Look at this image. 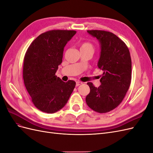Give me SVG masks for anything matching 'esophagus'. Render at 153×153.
I'll list each match as a JSON object with an SVG mask.
<instances>
[{"label":"esophagus","instance_id":"1","mask_svg":"<svg viewBox=\"0 0 153 153\" xmlns=\"http://www.w3.org/2000/svg\"><path fill=\"white\" fill-rule=\"evenodd\" d=\"M83 83L82 82H80V81H77L76 82V86H78V85H81V84H82Z\"/></svg>","mask_w":153,"mask_h":153}]
</instances>
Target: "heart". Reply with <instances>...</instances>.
<instances>
[{"label":"heart","mask_w":153,"mask_h":153,"mask_svg":"<svg viewBox=\"0 0 153 153\" xmlns=\"http://www.w3.org/2000/svg\"><path fill=\"white\" fill-rule=\"evenodd\" d=\"M80 50H91L94 51V46L90 42H83L80 45Z\"/></svg>","instance_id":"obj_1"}]
</instances>
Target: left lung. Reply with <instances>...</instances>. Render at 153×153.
I'll return each instance as SVG.
<instances>
[{
  "instance_id": "1",
  "label": "left lung",
  "mask_w": 153,
  "mask_h": 153,
  "mask_svg": "<svg viewBox=\"0 0 153 153\" xmlns=\"http://www.w3.org/2000/svg\"><path fill=\"white\" fill-rule=\"evenodd\" d=\"M87 32L99 40L101 54L98 66L103 71L101 83L96 87L88 82L89 94L85 101L98 113H106L122 102L131 84V59L129 49L123 41L112 32L88 30Z\"/></svg>"
}]
</instances>
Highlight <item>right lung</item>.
<instances>
[{
	"label": "right lung",
	"mask_w": 153,
	"mask_h": 153,
	"mask_svg": "<svg viewBox=\"0 0 153 153\" xmlns=\"http://www.w3.org/2000/svg\"><path fill=\"white\" fill-rule=\"evenodd\" d=\"M75 30H52L40 34L32 41L24 56L23 78L36 107L53 114L67 103L76 82L62 81L55 75L62 63L63 51Z\"/></svg>",
	"instance_id": "1"
}]
</instances>
